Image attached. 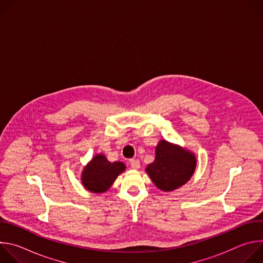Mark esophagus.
Instances as JSON below:
<instances>
[{
    "label": "esophagus",
    "instance_id": "1",
    "mask_svg": "<svg viewBox=\"0 0 263 263\" xmlns=\"http://www.w3.org/2000/svg\"><path fill=\"white\" fill-rule=\"evenodd\" d=\"M129 163H130L131 167L134 168V170H138V168L140 167V162H139V160H137V159H131V160L129 161Z\"/></svg>",
    "mask_w": 263,
    "mask_h": 263
}]
</instances>
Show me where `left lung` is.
<instances>
[{
	"label": "left lung",
	"instance_id": "left-lung-1",
	"mask_svg": "<svg viewBox=\"0 0 263 263\" xmlns=\"http://www.w3.org/2000/svg\"><path fill=\"white\" fill-rule=\"evenodd\" d=\"M196 168V157L186 149L161 140L156 146L154 162L146 166V173L163 192H172L191 179Z\"/></svg>",
	"mask_w": 263,
	"mask_h": 263
}]
</instances>
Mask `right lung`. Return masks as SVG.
<instances>
[{
	"instance_id": "add662e5",
	"label": "right lung",
	"mask_w": 263,
	"mask_h": 263,
	"mask_svg": "<svg viewBox=\"0 0 263 263\" xmlns=\"http://www.w3.org/2000/svg\"><path fill=\"white\" fill-rule=\"evenodd\" d=\"M125 168V164L120 161L109 162L104 155H97L85 166L82 183L86 190L92 193H104Z\"/></svg>"
}]
</instances>
